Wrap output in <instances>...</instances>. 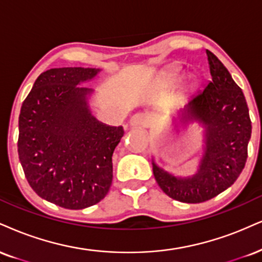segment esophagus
<instances>
[{"label": "esophagus", "instance_id": "esophagus-1", "mask_svg": "<svg viewBox=\"0 0 262 262\" xmlns=\"http://www.w3.org/2000/svg\"><path fill=\"white\" fill-rule=\"evenodd\" d=\"M130 124L135 125V127H147L150 124V119L145 113H135L130 118Z\"/></svg>", "mask_w": 262, "mask_h": 262}]
</instances>
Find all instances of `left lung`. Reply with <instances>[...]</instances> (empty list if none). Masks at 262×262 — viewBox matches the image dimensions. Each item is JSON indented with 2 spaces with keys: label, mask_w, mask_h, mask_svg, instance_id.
Masks as SVG:
<instances>
[{
  "label": "left lung",
  "mask_w": 262,
  "mask_h": 262,
  "mask_svg": "<svg viewBox=\"0 0 262 262\" xmlns=\"http://www.w3.org/2000/svg\"><path fill=\"white\" fill-rule=\"evenodd\" d=\"M212 80L183 110L187 118L206 127V149L200 168L191 178H176L154 163V176L172 199L199 204L215 198L237 181L248 159L251 121L244 94L228 69L206 50Z\"/></svg>",
  "instance_id": "8db88e82"
}]
</instances>
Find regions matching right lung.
Masks as SVG:
<instances>
[{
  "instance_id": "add662e5",
  "label": "right lung",
  "mask_w": 262,
  "mask_h": 262,
  "mask_svg": "<svg viewBox=\"0 0 262 262\" xmlns=\"http://www.w3.org/2000/svg\"><path fill=\"white\" fill-rule=\"evenodd\" d=\"M99 69L64 67L41 73L19 115L18 155L29 185L40 198L69 210L103 199L111 188L112 155L122 127L91 116L80 86Z\"/></svg>"
}]
</instances>
